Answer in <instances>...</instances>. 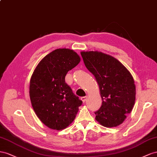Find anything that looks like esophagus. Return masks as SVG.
Returning a JSON list of instances; mask_svg holds the SVG:
<instances>
[{
    "label": "esophagus",
    "instance_id": "34e87169",
    "mask_svg": "<svg viewBox=\"0 0 157 157\" xmlns=\"http://www.w3.org/2000/svg\"><path fill=\"white\" fill-rule=\"evenodd\" d=\"M87 96L82 97V101H83V102H86V101H87Z\"/></svg>",
    "mask_w": 157,
    "mask_h": 157
}]
</instances>
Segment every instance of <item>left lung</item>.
Instances as JSON below:
<instances>
[{"label": "left lung", "mask_w": 157, "mask_h": 157, "mask_svg": "<svg viewBox=\"0 0 157 157\" xmlns=\"http://www.w3.org/2000/svg\"><path fill=\"white\" fill-rule=\"evenodd\" d=\"M87 70L95 76L99 87L102 105L95 120L106 128L122 124L136 101V85L129 70L114 57L98 51H82Z\"/></svg>", "instance_id": "1"}]
</instances>
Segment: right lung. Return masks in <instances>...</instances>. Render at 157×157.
Segmentation results:
<instances>
[{
	"instance_id": "right-lung-1",
	"label": "right lung",
	"mask_w": 157,
	"mask_h": 157,
	"mask_svg": "<svg viewBox=\"0 0 157 157\" xmlns=\"http://www.w3.org/2000/svg\"><path fill=\"white\" fill-rule=\"evenodd\" d=\"M80 61V56L73 50L58 48L39 62L31 75V105L39 120L52 129L68 127L82 104L65 82L66 74Z\"/></svg>"
}]
</instances>
